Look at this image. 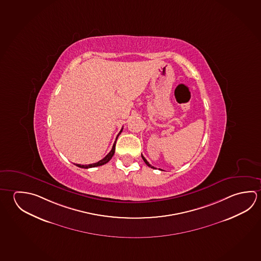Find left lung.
I'll list each match as a JSON object with an SVG mask.
<instances>
[{
    "label": "left lung",
    "mask_w": 261,
    "mask_h": 261,
    "mask_svg": "<svg viewBox=\"0 0 261 261\" xmlns=\"http://www.w3.org/2000/svg\"><path fill=\"white\" fill-rule=\"evenodd\" d=\"M141 156H142V159H143V160H144V162H145V163H146V164L147 165V166H148V167H151V168H152V169H155V168H154V167H153V166H151V165L149 164V163H148V162H147V160H146V159H145V158H144V155H141Z\"/></svg>",
    "instance_id": "obj_1"
}]
</instances>
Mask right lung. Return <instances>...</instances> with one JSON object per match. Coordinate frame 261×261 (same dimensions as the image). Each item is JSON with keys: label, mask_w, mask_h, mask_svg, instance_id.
I'll return each mask as SVG.
<instances>
[{"label": "right lung", "mask_w": 261, "mask_h": 261, "mask_svg": "<svg viewBox=\"0 0 261 261\" xmlns=\"http://www.w3.org/2000/svg\"><path fill=\"white\" fill-rule=\"evenodd\" d=\"M122 130L123 128L121 129V131H120L119 134L117 135V137H116V139H115V144H114V146L112 147V150L107 154V155L102 159V160H100V161H98L96 163H93V164H89V165H81L77 164L78 167L80 168H83V169H89V168H94V167H99V166H101V165H105L108 162V161H110L111 159L113 158V155L115 154V143H116V140H117V138L119 137L120 134L122 132Z\"/></svg>", "instance_id": "right-lung-1"}]
</instances>
